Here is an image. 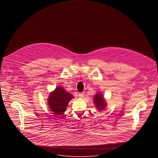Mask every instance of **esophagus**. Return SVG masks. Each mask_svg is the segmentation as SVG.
I'll use <instances>...</instances> for the list:
<instances>
[{
    "instance_id": "34e87169",
    "label": "esophagus",
    "mask_w": 158,
    "mask_h": 158,
    "mask_svg": "<svg viewBox=\"0 0 158 158\" xmlns=\"http://www.w3.org/2000/svg\"><path fill=\"white\" fill-rule=\"evenodd\" d=\"M84 95H85L84 92H81V93H79V94L78 96H79V97L80 98H83L84 97Z\"/></svg>"
}]
</instances>
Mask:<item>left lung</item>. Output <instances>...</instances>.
I'll list each match as a JSON object with an SVG mask.
<instances>
[{"mask_svg": "<svg viewBox=\"0 0 158 158\" xmlns=\"http://www.w3.org/2000/svg\"><path fill=\"white\" fill-rule=\"evenodd\" d=\"M94 103L98 111H102L106 106V102L101 92H98L94 97Z\"/></svg>", "mask_w": 158, "mask_h": 158, "instance_id": "1", "label": "left lung"}]
</instances>
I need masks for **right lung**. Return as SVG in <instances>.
Returning a JSON list of instances; mask_svg holds the SVG:
<instances>
[{
	"label": "right lung",
	"instance_id": "right-lung-1",
	"mask_svg": "<svg viewBox=\"0 0 158 158\" xmlns=\"http://www.w3.org/2000/svg\"><path fill=\"white\" fill-rule=\"evenodd\" d=\"M74 98L73 95L64 90L61 86H57L50 93L48 105L54 114L61 115L66 111L69 101Z\"/></svg>",
	"mask_w": 158,
	"mask_h": 158
}]
</instances>
